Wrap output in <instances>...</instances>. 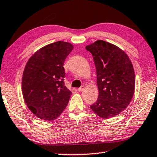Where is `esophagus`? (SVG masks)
<instances>
[{"label":"esophagus","instance_id":"34e87169","mask_svg":"<svg viewBox=\"0 0 157 157\" xmlns=\"http://www.w3.org/2000/svg\"><path fill=\"white\" fill-rule=\"evenodd\" d=\"M84 89H85V86H81L78 89V92H82Z\"/></svg>","mask_w":157,"mask_h":157}]
</instances>
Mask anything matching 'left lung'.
<instances>
[{
    "mask_svg": "<svg viewBox=\"0 0 157 157\" xmlns=\"http://www.w3.org/2000/svg\"><path fill=\"white\" fill-rule=\"evenodd\" d=\"M86 49L94 59L98 89V99L90 108L103 119L119 114L130 104L135 88L131 60L121 49L102 40Z\"/></svg>",
    "mask_w": 157,
    "mask_h": 157,
    "instance_id": "left-lung-1",
    "label": "left lung"
}]
</instances>
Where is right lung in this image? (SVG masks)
<instances>
[{"label": "right lung", "instance_id": "right-lung-1", "mask_svg": "<svg viewBox=\"0 0 157 157\" xmlns=\"http://www.w3.org/2000/svg\"><path fill=\"white\" fill-rule=\"evenodd\" d=\"M74 48L57 41L38 49L30 57L22 78L27 106L38 118L54 121L64 111L71 92L64 84L65 60Z\"/></svg>", "mask_w": 157, "mask_h": 157}]
</instances>
